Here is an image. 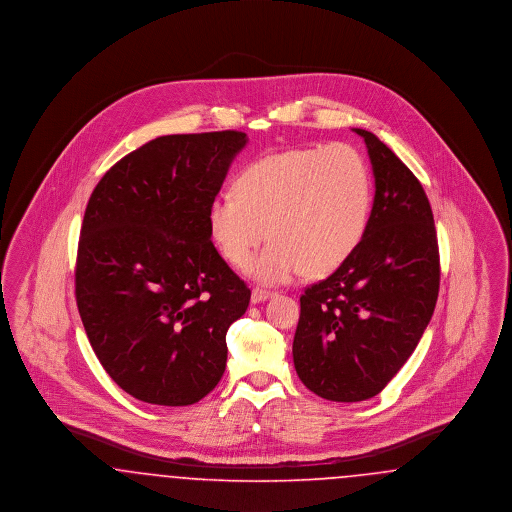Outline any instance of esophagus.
I'll return each instance as SVG.
<instances>
[{"label":"esophagus","mask_w":512,"mask_h":512,"mask_svg":"<svg viewBox=\"0 0 512 512\" xmlns=\"http://www.w3.org/2000/svg\"><path fill=\"white\" fill-rule=\"evenodd\" d=\"M274 295V292H270V290H263V288H253L251 290V303H263V301H267Z\"/></svg>","instance_id":"34e87169"}]
</instances>
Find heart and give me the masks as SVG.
<instances>
[{"instance_id":"obj_1","label":"heart","mask_w":512,"mask_h":512,"mask_svg":"<svg viewBox=\"0 0 512 512\" xmlns=\"http://www.w3.org/2000/svg\"><path fill=\"white\" fill-rule=\"evenodd\" d=\"M207 207V226L220 255L249 263L267 236L272 242L249 265L263 284H284L305 270L326 276L357 251L372 209V180L353 146L293 147L249 163Z\"/></svg>"}]
</instances>
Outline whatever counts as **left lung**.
<instances>
[{"mask_svg":"<svg viewBox=\"0 0 512 512\" xmlns=\"http://www.w3.org/2000/svg\"><path fill=\"white\" fill-rule=\"evenodd\" d=\"M374 203L357 251L301 295L293 365L318 397L355 403L388 386L413 355L439 292L430 201L409 167L372 132Z\"/></svg>","mask_w":512,"mask_h":512,"instance_id":"obj_1","label":"left lung"}]
</instances>
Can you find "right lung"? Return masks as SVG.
Here are the masks:
<instances>
[{
    "mask_svg": "<svg viewBox=\"0 0 512 512\" xmlns=\"http://www.w3.org/2000/svg\"><path fill=\"white\" fill-rule=\"evenodd\" d=\"M247 136H161L122 157L90 195L74 286L88 340L132 397L197 403L226 368V332L251 290L211 242L207 207Z\"/></svg>",
    "mask_w": 512,
    "mask_h": 512,
    "instance_id": "add662e5",
    "label": "right lung"
}]
</instances>
